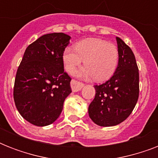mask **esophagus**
<instances>
[{"mask_svg": "<svg viewBox=\"0 0 158 158\" xmlns=\"http://www.w3.org/2000/svg\"><path fill=\"white\" fill-rule=\"evenodd\" d=\"M70 85H71L72 91L79 92L81 90V89L84 87V84H83V83H80V82L77 81V80L72 79L71 82H70Z\"/></svg>", "mask_w": 158, "mask_h": 158, "instance_id": "esophagus-1", "label": "esophagus"}]
</instances>
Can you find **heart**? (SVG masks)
Wrapping results in <instances>:
<instances>
[{"mask_svg":"<svg viewBox=\"0 0 158 158\" xmlns=\"http://www.w3.org/2000/svg\"><path fill=\"white\" fill-rule=\"evenodd\" d=\"M83 60L85 67L77 73V76L83 79L94 77L96 81H105L117 68L119 51L115 44L99 38L84 39L77 43L75 49H64L63 61L69 74H74Z\"/></svg>","mask_w":158,"mask_h":158,"instance_id":"heart-1","label":"heart"}]
</instances>
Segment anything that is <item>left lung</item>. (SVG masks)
<instances>
[{"label":"left lung","instance_id":"obj_1","mask_svg":"<svg viewBox=\"0 0 158 158\" xmlns=\"http://www.w3.org/2000/svg\"><path fill=\"white\" fill-rule=\"evenodd\" d=\"M119 62L113 76L100 85H94L96 94L89 106V115L96 125L109 127L126 120L137 103L139 75L132 50L116 38Z\"/></svg>","mask_w":158,"mask_h":158}]
</instances>
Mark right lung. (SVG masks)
Returning <instances> with one entry per match:
<instances>
[{"mask_svg": "<svg viewBox=\"0 0 158 158\" xmlns=\"http://www.w3.org/2000/svg\"><path fill=\"white\" fill-rule=\"evenodd\" d=\"M70 37L48 33L26 48L17 69L14 100L23 119L37 126L52 124L71 93V79L64 71L63 53Z\"/></svg>", "mask_w": 158, "mask_h": 158, "instance_id": "obj_1", "label": "right lung"}]
</instances>
